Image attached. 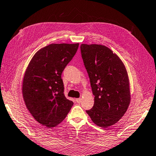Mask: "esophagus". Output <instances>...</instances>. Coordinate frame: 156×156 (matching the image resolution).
Here are the masks:
<instances>
[{"label": "esophagus", "instance_id": "esophagus-1", "mask_svg": "<svg viewBox=\"0 0 156 156\" xmlns=\"http://www.w3.org/2000/svg\"><path fill=\"white\" fill-rule=\"evenodd\" d=\"M81 100H82L81 98H78V99H76V101L78 103H80L81 102Z\"/></svg>", "mask_w": 156, "mask_h": 156}]
</instances>
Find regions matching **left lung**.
I'll use <instances>...</instances> for the list:
<instances>
[{
	"instance_id": "8db88e82",
	"label": "left lung",
	"mask_w": 156,
	"mask_h": 156,
	"mask_svg": "<svg viewBox=\"0 0 156 156\" xmlns=\"http://www.w3.org/2000/svg\"><path fill=\"white\" fill-rule=\"evenodd\" d=\"M80 50L94 96L93 108L87 113L98 126H112L124 115L130 102L126 68L104 45L82 44Z\"/></svg>"
}]
</instances>
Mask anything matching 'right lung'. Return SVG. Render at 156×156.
Listing matches in <instances>:
<instances>
[{
  "instance_id": "1",
  "label": "right lung",
  "mask_w": 156,
  "mask_h": 156,
  "mask_svg": "<svg viewBox=\"0 0 156 156\" xmlns=\"http://www.w3.org/2000/svg\"><path fill=\"white\" fill-rule=\"evenodd\" d=\"M79 43L51 44L33 56L24 74L23 98L34 118L48 128L57 126L74 104L64 95L62 74Z\"/></svg>"
}]
</instances>
